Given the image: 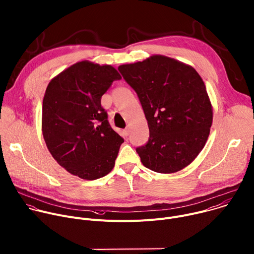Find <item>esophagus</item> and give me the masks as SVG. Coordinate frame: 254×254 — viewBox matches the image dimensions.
Returning a JSON list of instances; mask_svg holds the SVG:
<instances>
[{
	"instance_id": "34e87169",
	"label": "esophagus",
	"mask_w": 254,
	"mask_h": 254,
	"mask_svg": "<svg viewBox=\"0 0 254 254\" xmlns=\"http://www.w3.org/2000/svg\"><path fill=\"white\" fill-rule=\"evenodd\" d=\"M123 133H124L125 136H128V135H129V129H128V128L124 129V130H123Z\"/></svg>"
}]
</instances>
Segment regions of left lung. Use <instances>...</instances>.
<instances>
[{
  "instance_id": "left-lung-1",
  "label": "left lung",
  "mask_w": 254,
  "mask_h": 254,
  "mask_svg": "<svg viewBox=\"0 0 254 254\" xmlns=\"http://www.w3.org/2000/svg\"><path fill=\"white\" fill-rule=\"evenodd\" d=\"M136 92L149 127V139L136 148L141 162L158 173L177 172L204 147L212 124V107L194 68L155 55L118 68Z\"/></svg>"
}]
</instances>
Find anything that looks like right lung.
<instances>
[{"instance_id":"obj_1","label":"right lung","mask_w":254,"mask_h":254,"mask_svg":"<svg viewBox=\"0 0 254 254\" xmlns=\"http://www.w3.org/2000/svg\"><path fill=\"white\" fill-rule=\"evenodd\" d=\"M121 76L110 65L78 62L51 81L42 131L54 159L68 172L95 180L113 169L124 139L110 126L101 98Z\"/></svg>"}]
</instances>
